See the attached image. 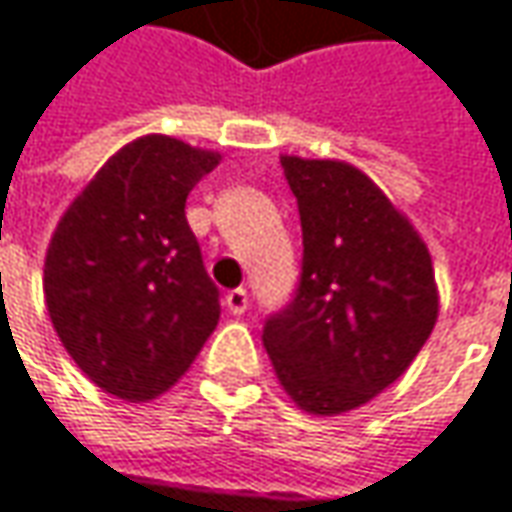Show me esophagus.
I'll use <instances>...</instances> for the list:
<instances>
[{
    "mask_svg": "<svg viewBox=\"0 0 512 512\" xmlns=\"http://www.w3.org/2000/svg\"><path fill=\"white\" fill-rule=\"evenodd\" d=\"M247 302H250V299H247V291H244V288L227 291V296H224V305H227V311H230V314H236V317L247 311Z\"/></svg>",
    "mask_w": 512,
    "mask_h": 512,
    "instance_id": "esophagus-1",
    "label": "esophagus"
}]
</instances>
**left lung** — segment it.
I'll list each match as a JSON object with an SVG mask.
<instances>
[{"label":"left lung","instance_id":"left-lung-1","mask_svg":"<svg viewBox=\"0 0 512 512\" xmlns=\"http://www.w3.org/2000/svg\"><path fill=\"white\" fill-rule=\"evenodd\" d=\"M302 221L294 299L262 343L282 389L311 415H343L412 366L438 320L432 256L366 172L282 155Z\"/></svg>","mask_w":512,"mask_h":512}]
</instances>
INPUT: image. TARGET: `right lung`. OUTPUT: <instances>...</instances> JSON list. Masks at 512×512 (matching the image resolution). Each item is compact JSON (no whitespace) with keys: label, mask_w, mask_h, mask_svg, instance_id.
<instances>
[{"label":"right lung","mask_w":512,"mask_h":512,"mask_svg":"<svg viewBox=\"0 0 512 512\" xmlns=\"http://www.w3.org/2000/svg\"><path fill=\"white\" fill-rule=\"evenodd\" d=\"M218 152L146 135L65 210L42 291L54 331L103 392L146 403L172 389L218 325V288L187 224V195Z\"/></svg>","instance_id":"obj_1"}]
</instances>
